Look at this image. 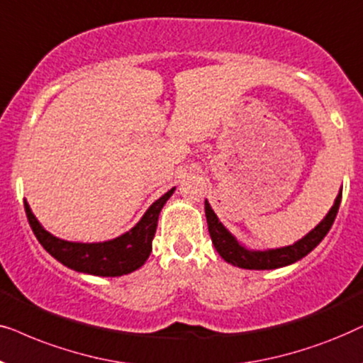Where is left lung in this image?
<instances>
[{
    "label": "left lung",
    "mask_w": 363,
    "mask_h": 363,
    "mask_svg": "<svg viewBox=\"0 0 363 363\" xmlns=\"http://www.w3.org/2000/svg\"><path fill=\"white\" fill-rule=\"evenodd\" d=\"M342 201V187L337 194L335 201L330 211L327 212V216L308 232L303 235L302 239H298L297 242L292 245H286V247H277V249H265V250H255L245 247L244 244H240L235 239L234 234H230L229 229L222 224L219 217L216 216V212L212 211V207L206 199L204 209H206V219L207 227H209V234L212 239V244L222 259L225 262H229L235 267L240 269H249V270H272L279 267H286L291 265L302 257H306L308 252H312L318 244L322 242V239L325 238L327 232L330 230V227L335 220L337 212H339Z\"/></svg>",
    "instance_id": "left-lung-1"
}]
</instances>
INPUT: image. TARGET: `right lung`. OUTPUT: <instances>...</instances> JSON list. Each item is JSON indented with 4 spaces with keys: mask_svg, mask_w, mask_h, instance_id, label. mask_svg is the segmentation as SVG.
I'll return each instance as SVG.
<instances>
[{
    "mask_svg": "<svg viewBox=\"0 0 363 363\" xmlns=\"http://www.w3.org/2000/svg\"><path fill=\"white\" fill-rule=\"evenodd\" d=\"M174 191L176 187L152 202L138 224L128 232L104 242H72V240L60 239L40 224L26 201H24V211L36 239L57 262L81 274L119 277V275L131 274L146 264L152 250L159 214Z\"/></svg>",
    "mask_w": 363,
    "mask_h": 363,
    "instance_id": "obj_1",
    "label": "right lung"
}]
</instances>
